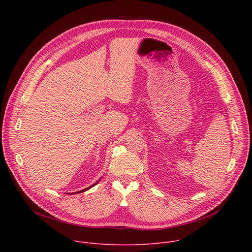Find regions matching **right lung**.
Listing matches in <instances>:
<instances>
[{
    "mask_svg": "<svg viewBox=\"0 0 252 252\" xmlns=\"http://www.w3.org/2000/svg\"><path fill=\"white\" fill-rule=\"evenodd\" d=\"M97 183H98V182H96V183H95V184H94V185H93V186H91V187H90V188H88V189H83V190H80V191H78V192H75V193H80V192H84V191H86V190H88V189H91V188H93V187H94V186H95V185H96V184H97ZM70 194H71V193H70Z\"/></svg>",
    "mask_w": 252,
    "mask_h": 252,
    "instance_id": "right-lung-1",
    "label": "right lung"
}]
</instances>
